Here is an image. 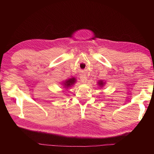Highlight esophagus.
I'll return each instance as SVG.
<instances>
[{"instance_id":"esophagus-1","label":"esophagus","mask_w":154,"mask_h":154,"mask_svg":"<svg viewBox=\"0 0 154 154\" xmlns=\"http://www.w3.org/2000/svg\"><path fill=\"white\" fill-rule=\"evenodd\" d=\"M80 79H81V81H82V82L83 83H85L87 82V77H85V75H83V74H82V75H80Z\"/></svg>"}]
</instances>
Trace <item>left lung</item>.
Wrapping results in <instances>:
<instances>
[{
    "mask_svg": "<svg viewBox=\"0 0 154 154\" xmlns=\"http://www.w3.org/2000/svg\"><path fill=\"white\" fill-rule=\"evenodd\" d=\"M105 82H104L103 80H100V81H98V85H99V87L102 88V87H103V86H104V85H105Z\"/></svg>",
    "mask_w": 154,
    "mask_h": 154,
    "instance_id": "1",
    "label": "left lung"
}]
</instances>
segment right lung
I'll use <instances>...</instances> for the list:
<instances>
[{"instance_id": "1", "label": "right lung", "mask_w": 154, "mask_h": 154, "mask_svg": "<svg viewBox=\"0 0 154 154\" xmlns=\"http://www.w3.org/2000/svg\"><path fill=\"white\" fill-rule=\"evenodd\" d=\"M75 83H76V79H75V77H72L62 83V85H63L65 88H69L72 86V85H73Z\"/></svg>"}]
</instances>
